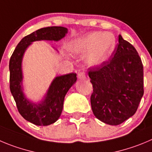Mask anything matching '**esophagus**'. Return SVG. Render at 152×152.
Masks as SVG:
<instances>
[{
	"instance_id": "obj_1",
	"label": "esophagus",
	"mask_w": 152,
	"mask_h": 152,
	"mask_svg": "<svg viewBox=\"0 0 152 152\" xmlns=\"http://www.w3.org/2000/svg\"><path fill=\"white\" fill-rule=\"evenodd\" d=\"M78 78H79V79H86V73H85L84 72H79V73H78Z\"/></svg>"
}]
</instances>
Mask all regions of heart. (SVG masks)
I'll use <instances>...</instances> for the list:
<instances>
[{
  "mask_svg": "<svg viewBox=\"0 0 152 152\" xmlns=\"http://www.w3.org/2000/svg\"><path fill=\"white\" fill-rule=\"evenodd\" d=\"M115 45L116 39L113 34L93 31L72 40L69 49L74 55L86 54V64L90 66H96L108 60Z\"/></svg>",
  "mask_w": 152,
  "mask_h": 152,
  "instance_id": "heart-1",
  "label": "heart"
}]
</instances>
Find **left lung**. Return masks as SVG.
<instances>
[{
    "label": "left lung",
    "mask_w": 152,
    "mask_h": 152,
    "mask_svg": "<svg viewBox=\"0 0 152 152\" xmlns=\"http://www.w3.org/2000/svg\"><path fill=\"white\" fill-rule=\"evenodd\" d=\"M114 56L90 68L91 105L97 119L118 125L134 115L144 94L143 65L133 45L118 36Z\"/></svg>",
    "instance_id": "1"
}]
</instances>
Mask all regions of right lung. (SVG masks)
<instances>
[{
  "label": "right lung",
  "mask_w": 152,
  "mask_h": 152,
  "mask_svg": "<svg viewBox=\"0 0 152 152\" xmlns=\"http://www.w3.org/2000/svg\"><path fill=\"white\" fill-rule=\"evenodd\" d=\"M67 34V28L61 26L40 28L22 38L15 47L10 60V88L21 115L29 122L38 126H47L55 123L61 114L64 100L71 86L76 82L74 73L55 78L45 99L40 103L27 100L22 91V61L27 48L32 42L38 40L58 41Z\"/></svg>",
  "instance_id": "obj_1"
}]
</instances>
